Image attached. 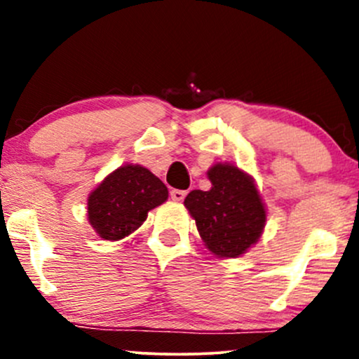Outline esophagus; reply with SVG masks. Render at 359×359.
I'll return each mask as SVG.
<instances>
[{
	"label": "esophagus",
	"mask_w": 359,
	"mask_h": 359,
	"mask_svg": "<svg viewBox=\"0 0 359 359\" xmlns=\"http://www.w3.org/2000/svg\"><path fill=\"white\" fill-rule=\"evenodd\" d=\"M185 196H187V191H180V189H174V191H170V197L174 201H177V203H182Z\"/></svg>",
	"instance_id": "esophagus-1"
}]
</instances>
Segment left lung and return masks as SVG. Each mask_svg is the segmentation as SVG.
<instances>
[{
	"instance_id": "1",
	"label": "left lung",
	"mask_w": 359,
	"mask_h": 359,
	"mask_svg": "<svg viewBox=\"0 0 359 359\" xmlns=\"http://www.w3.org/2000/svg\"><path fill=\"white\" fill-rule=\"evenodd\" d=\"M212 187L192 191L184 205L196 219L197 231L211 253L238 258L262 236L266 211L253 177L231 163L208 170Z\"/></svg>"
}]
</instances>
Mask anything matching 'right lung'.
<instances>
[{
    "label": "right lung",
    "mask_w": 359,
    "mask_h": 359,
    "mask_svg": "<svg viewBox=\"0 0 359 359\" xmlns=\"http://www.w3.org/2000/svg\"><path fill=\"white\" fill-rule=\"evenodd\" d=\"M168 197L165 184L142 165H121L88 197V219L97 236L118 241L137 231L148 211Z\"/></svg>",
    "instance_id": "right-lung-1"
}]
</instances>
